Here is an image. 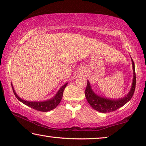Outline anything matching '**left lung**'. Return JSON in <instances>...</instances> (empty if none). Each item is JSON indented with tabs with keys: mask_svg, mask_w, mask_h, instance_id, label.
Returning <instances> with one entry per match:
<instances>
[{
	"mask_svg": "<svg viewBox=\"0 0 146 146\" xmlns=\"http://www.w3.org/2000/svg\"><path fill=\"white\" fill-rule=\"evenodd\" d=\"M133 69V81L131 89L129 93L123 98H121L118 100H110L99 97L94 93L91 90L90 82L88 81V84L85 90V96L88 103L94 110L101 113H110L124 106L128 101L131 100L133 94H134L136 87V74L134 62L132 60Z\"/></svg>",
	"mask_w": 146,
	"mask_h": 146,
	"instance_id": "1",
	"label": "left lung"
}]
</instances>
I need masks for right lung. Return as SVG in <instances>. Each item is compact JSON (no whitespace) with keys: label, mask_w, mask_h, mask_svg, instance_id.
Returning <instances> with one entry per match:
<instances>
[{"label":"right lung","mask_w":146,"mask_h":146,"mask_svg":"<svg viewBox=\"0 0 146 146\" xmlns=\"http://www.w3.org/2000/svg\"><path fill=\"white\" fill-rule=\"evenodd\" d=\"M67 84L68 83L65 84H64L62 87L60 89V90L58 91V93H56V95L53 98L46 101H44V102H29V101H26L21 99V98L16 94L12 84H11V87L13 88V91L15 94V97H17V99L21 101V102H23L25 105L29 106V107L34 109V110L39 111L47 112L56 108V106L59 104V103H60L61 101L62 98L64 90L66 87Z\"/></svg>","instance_id":"add662e5"}]
</instances>
